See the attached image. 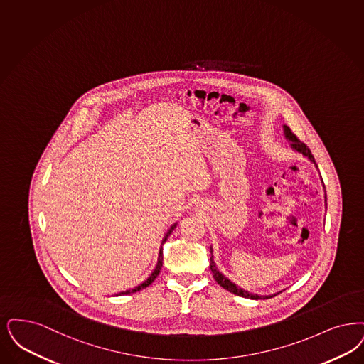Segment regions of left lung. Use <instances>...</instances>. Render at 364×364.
Wrapping results in <instances>:
<instances>
[{"label": "left lung", "mask_w": 364, "mask_h": 364, "mask_svg": "<svg viewBox=\"0 0 364 364\" xmlns=\"http://www.w3.org/2000/svg\"><path fill=\"white\" fill-rule=\"evenodd\" d=\"M283 132H284V138L290 142L291 149L294 150V151H296V153H299V154H302L304 157H306L307 160L310 161V162H313L314 165H316V168H317V164H316V160H314V157H313V154H311V151H310V149L305 145V144H302L294 134H292V131L284 124L283 126ZM322 184H323V181H322ZM323 189H325V186H323ZM325 205H326V195H325ZM210 252H211V257H210V268H211V272H213V277L214 279L218 282L219 286H222L225 290L230 291V292H233L235 295H238V296H244V298H250V299H268V298H272V296H275L277 295L279 292H282V291H279V292H275V294H269V295H259V294H255V292H249V291L244 290V289H241L240 286H237L235 283H233L229 277H225L220 271L218 269V267H217V264L214 262V255H213V247H210Z\"/></svg>", "instance_id": "left-lung-1"}]
</instances>
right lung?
I'll return each instance as SVG.
<instances>
[{
    "instance_id": "1",
    "label": "right lung",
    "mask_w": 364,
    "mask_h": 364,
    "mask_svg": "<svg viewBox=\"0 0 364 364\" xmlns=\"http://www.w3.org/2000/svg\"><path fill=\"white\" fill-rule=\"evenodd\" d=\"M177 226V222H175L169 229H168V232L165 233L164 235V240H162V242H161L160 252H159V259H157V264H156V268L153 269V272L150 274V277L146 279L145 282H142L141 284H138L136 287H134V289H130V290L122 291V292H119V294H115L117 296H120V295H129V294H132V292H136V291L144 290L146 287H149L153 282H154V279L159 277V274H160L161 268H162V245L165 244V241L168 240V237L172 234V232L175 230V228Z\"/></svg>"
}]
</instances>
